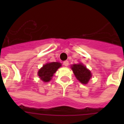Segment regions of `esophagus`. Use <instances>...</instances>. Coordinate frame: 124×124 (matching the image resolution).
Listing matches in <instances>:
<instances>
[{
	"label": "esophagus",
	"mask_w": 124,
	"mask_h": 124,
	"mask_svg": "<svg viewBox=\"0 0 124 124\" xmlns=\"http://www.w3.org/2000/svg\"><path fill=\"white\" fill-rule=\"evenodd\" d=\"M63 65H64V66H68V65H69V62H68V60L64 61V62H63Z\"/></svg>",
	"instance_id": "34e87169"
}]
</instances>
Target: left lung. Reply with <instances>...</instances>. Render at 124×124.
Wrapping results in <instances>:
<instances>
[{
	"label": "left lung",
	"instance_id": "1",
	"mask_svg": "<svg viewBox=\"0 0 124 124\" xmlns=\"http://www.w3.org/2000/svg\"><path fill=\"white\" fill-rule=\"evenodd\" d=\"M71 70L75 75L76 78L80 82L83 84H87L91 77H92L91 73L88 69L82 64L80 63L78 64H73L71 66Z\"/></svg>",
	"mask_w": 124,
	"mask_h": 124
}]
</instances>
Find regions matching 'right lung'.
Masks as SVG:
<instances>
[{
  "mask_svg": "<svg viewBox=\"0 0 124 124\" xmlns=\"http://www.w3.org/2000/svg\"><path fill=\"white\" fill-rule=\"evenodd\" d=\"M61 66L62 64L58 62L47 63L40 69L38 72V75L43 82H48L51 80L54 73H55V72Z\"/></svg>",
  "mask_w": 124,
  "mask_h": 124,
  "instance_id": "add662e5",
  "label": "right lung"
}]
</instances>
